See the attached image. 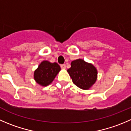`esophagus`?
Instances as JSON below:
<instances>
[{"instance_id": "obj_1", "label": "esophagus", "mask_w": 131, "mask_h": 131, "mask_svg": "<svg viewBox=\"0 0 131 131\" xmlns=\"http://www.w3.org/2000/svg\"><path fill=\"white\" fill-rule=\"evenodd\" d=\"M61 68L62 69H63V70L66 69V65L64 64H61Z\"/></svg>"}]
</instances>
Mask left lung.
<instances>
[{
    "mask_svg": "<svg viewBox=\"0 0 131 131\" xmlns=\"http://www.w3.org/2000/svg\"><path fill=\"white\" fill-rule=\"evenodd\" d=\"M67 72L73 84L82 90H89L97 79L98 72L95 66L82 59L72 61Z\"/></svg>",
    "mask_w": 131,
    "mask_h": 131,
    "instance_id": "left-lung-1",
    "label": "left lung"
}]
</instances>
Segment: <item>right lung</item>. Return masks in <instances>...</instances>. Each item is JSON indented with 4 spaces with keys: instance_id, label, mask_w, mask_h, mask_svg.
Segmentation results:
<instances>
[{
    "instance_id": "add662e5",
    "label": "right lung",
    "mask_w": 131,
    "mask_h": 131,
    "mask_svg": "<svg viewBox=\"0 0 131 131\" xmlns=\"http://www.w3.org/2000/svg\"><path fill=\"white\" fill-rule=\"evenodd\" d=\"M60 70V66L57 63L43 61L35 70L34 79L38 84L45 87L52 82Z\"/></svg>"
}]
</instances>
